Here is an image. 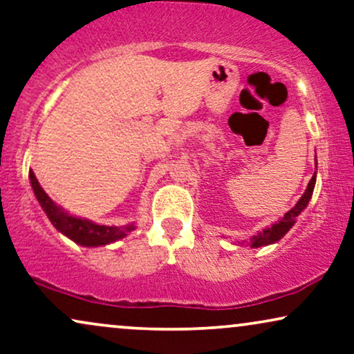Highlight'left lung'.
Returning a JSON list of instances; mask_svg holds the SVG:
<instances>
[{
  "label": "left lung",
  "instance_id": "obj_1",
  "mask_svg": "<svg viewBox=\"0 0 354 354\" xmlns=\"http://www.w3.org/2000/svg\"><path fill=\"white\" fill-rule=\"evenodd\" d=\"M314 185H315V173L313 174V178H310L309 185H308V187H306V192L303 196H301L298 204H296L291 210L286 212V214L283 215V218H281L279 223L272 225L270 228H266L263 232H259L256 236H252L251 238V246L252 248H262V246H267V244L277 243L279 239L283 238L285 234L288 233V230L291 228V226L295 225L296 216H298L301 212L306 209V205H308L310 196H313Z\"/></svg>",
  "mask_w": 354,
  "mask_h": 354
}]
</instances>
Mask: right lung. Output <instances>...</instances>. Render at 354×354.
Segmentation results:
<instances>
[{"mask_svg":"<svg viewBox=\"0 0 354 354\" xmlns=\"http://www.w3.org/2000/svg\"><path fill=\"white\" fill-rule=\"evenodd\" d=\"M32 189L35 192L37 201L41 205V209L45 210L46 216H48L51 223L58 232L66 234L69 239H73L74 243L81 244V246L87 248H95V246H105L108 243L116 241V239L124 238L126 234L131 233L134 230V225H126V226H106V225H97L92 223L88 220L75 218L71 216L59 209L53 201L46 196V192L41 189V186L37 181L34 171L29 173Z\"/></svg>","mask_w":354,"mask_h":354,"instance_id":"1","label":"right lung"}]
</instances>
